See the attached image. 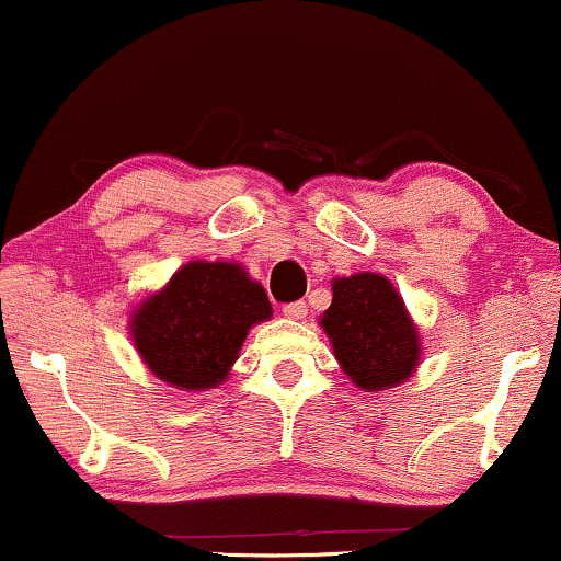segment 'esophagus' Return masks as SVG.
<instances>
[{"mask_svg": "<svg viewBox=\"0 0 561 561\" xmlns=\"http://www.w3.org/2000/svg\"><path fill=\"white\" fill-rule=\"evenodd\" d=\"M282 312L287 314V318H291V320H302L305 314H307V305L305 302H289V305L282 307Z\"/></svg>", "mask_w": 561, "mask_h": 561, "instance_id": "1", "label": "esophagus"}]
</instances>
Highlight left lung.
<instances>
[{
  "label": "left lung",
  "instance_id": "obj_1",
  "mask_svg": "<svg viewBox=\"0 0 561 561\" xmlns=\"http://www.w3.org/2000/svg\"><path fill=\"white\" fill-rule=\"evenodd\" d=\"M333 353L363 391L404 383L420 363V333L393 284L376 272L333 279V302L320 314Z\"/></svg>",
  "mask_w": 561,
  "mask_h": 561
}]
</instances>
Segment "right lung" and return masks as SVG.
I'll list each match as a JSON object with an SVG mask.
<instances>
[{"mask_svg":"<svg viewBox=\"0 0 561 561\" xmlns=\"http://www.w3.org/2000/svg\"><path fill=\"white\" fill-rule=\"evenodd\" d=\"M272 318L264 287L236 262H187L131 312L145 366L180 391L226 381L249 330Z\"/></svg>","mask_w":561,"mask_h":561,"instance_id":"obj_1","label":"right lung"}]
</instances>
